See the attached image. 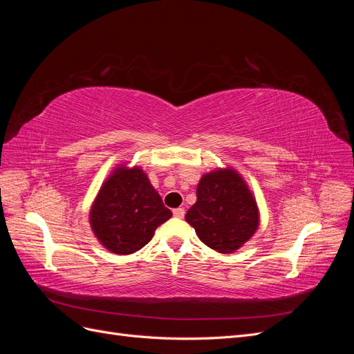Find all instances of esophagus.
I'll return each instance as SVG.
<instances>
[{"instance_id": "1", "label": "esophagus", "mask_w": 354, "mask_h": 354, "mask_svg": "<svg viewBox=\"0 0 354 354\" xmlns=\"http://www.w3.org/2000/svg\"><path fill=\"white\" fill-rule=\"evenodd\" d=\"M173 214H174V217H177V218H183L185 217V208H176V209H173Z\"/></svg>"}]
</instances>
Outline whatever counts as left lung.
Returning a JSON list of instances; mask_svg holds the SVG:
<instances>
[{
    "instance_id": "8db88e82",
    "label": "left lung",
    "mask_w": 354,
    "mask_h": 354,
    "mask_svg": "<svg viewBox=\"0 0 354 354\" xmlns=\"http://www.w3.org/2000/svg\"><path fill=\"white\" fill-rule=\"evenodd\" d=\"M186 221L203 243L227 254L255 233L259 209L241 176L233 169H218L201 178L196 203L186 212Z\"/></svg>"
}]
</instances>
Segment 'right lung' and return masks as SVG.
Segmentation results:
<instances>
[{
    "label": "right lung",
    "instance_id": "add662e5",
    "mask_svg": "<svg viewBox=\"0 0 354 354\" xmlns=\"http://www.w3.org/2000/svg\"><path fill=\"white\" fill-rule=\"evenodd\" d=\"M173 212L140 168H116L95 198L90 223L95 236L115 254H133L152 239Z\"/></svg>",
    "mask_w": 354,
    "mask_h": 354
}]
</instances>
